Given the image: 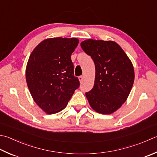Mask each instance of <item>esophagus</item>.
<instances>
[{
	"label": "esophagus",
	"instance_id": "obj_1",
	"mask_svg": "<svg viewBox=\"0 0 157 157\" xmlns=\"http://www.w3.org/2000/svg\"><path fill=\"white\" fill-rule=\"evenodd\" d=\"M78 79H79V82H83V80H84V76H82V75L79 76Z\"/></svg>",
	"mask_w": 157,
	"mask_h": 157
}]
</instances>
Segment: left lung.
<instances>
[{
  "mask_svg": "<svg viewBox=\"0 0 157 157\" xmlns=\"http://www.w3.org/2000/svg\"><path fill=\"white\" fill-rule=\"evenodd\" d=\"M81 47L93 60L95 80L92 90L86 93L94 111L110 114L123 104L133 86V64L118 44L112 41L88 39Z\"/></svg>",
  "mask_w": 157,
  "mask_h": 157,
  "instance_id": "obj_1",
  "label": "left lung"
}]
</instances>
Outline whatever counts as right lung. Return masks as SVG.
<instances>
[{
  "mask_svg": "<svg viewBox=\"0 0 157 157\" xmlns=\"http://www.w3.org/2000/svg\"><path fill=\"white\" fill-rule=\"evenodd\" d=\"M78 44L76 38L48 39L29 57L26 69L28 87L35 103L49 114L65 108L80 85L71 58Z\"/></svg>",
  "mask_w": 157,
  "mask_h": 157,
  "instance_id": "obj_1",
  "label": "right lung"
}]
</instances>
